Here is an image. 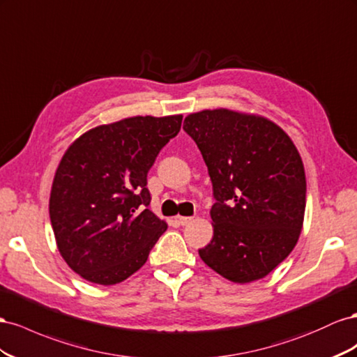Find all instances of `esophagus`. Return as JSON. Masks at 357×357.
Instances as JSON below:
<instances>
[{
  "label": "esophagus",
  "mask_w": 357,
  "mask_h": 357,
  "mask_svg": "<svg viewBox=\"0 0 357 357\" xmlns=\"http://www.w3.org/2000/svg\"><path fill=\"white\" fill-rule=\"evenodd\" d=\"M191 217H178V222L181 224V226H187V224L191 222Z\"/></svg>",
  "instance_id": "34e87169"
}]
</instances>
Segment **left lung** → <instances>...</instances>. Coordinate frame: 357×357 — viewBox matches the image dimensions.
Here are the masks:
<instances>
[{
	"label": "left lung",
	"mask_w": 357,
	"mask_h": 357,
	"mask_svg": "<svg viewBox=\"0 0 357 357\" xmlns=\"http://www.w3.org/2000/svg\"><path fill=\"white\" fill-rule=\"evenodd\" d=\"M184 130L206 162L215 197L213 238L200 259L233 282L266 277L302 230L307 181L296 146L272 121L229 109L191 114Z\"/></svg>",
	"instance_id": "left-lung-1"
}]
</instances>
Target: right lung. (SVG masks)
Masks as SVG:
<instances>
[{"mask_svg": "<svg viewBox=\"0 0 357 357\" xmlns=\"http://www.w3.org/2000/svg\"><path fill=\"white\" fill-rule=\"evenodd\" d=\"M182 115L133 116L76 139L61 158L49 215L61 256L86 281L112 286L144 266L166 231L149 209L148 172Z\"/></svg>", "mask_w": 357, "mask_h": 357, "instance_id": "right-lung-1", "label": "right lung"}]
</instances>
